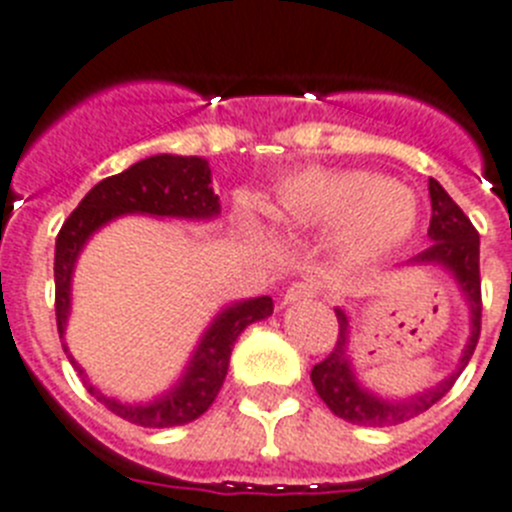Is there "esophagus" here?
I'll list each match as a JSON object with an SVG mask.
<instances>
[{
    "instance_id": "esophagus-1",
    "label": "esophagus",
    "mask_w": 512,
    "mask_h": 512,
    "mask_svg": "<svg viewBox=\"0 0 512 512\" xmlns=\"http://www.w3.org/2000/svg\"><path fill=\"white\" fill-rule=\"evenodd\" d=\"M317 296V286L314 283H293L286 293H283V304H296V301L314 299Z\"/></svg>"
}]
</instances>
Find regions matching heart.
Instances as JSON below:
<instances>
[{
    "label": "heart",
    "instance_id": "b5f03b06",
    "mask_svg": "<svg viewBox=\"0 0 512 512\" xmlns=\"http://www.w3.org/2000/svg\"><path fill=\"white\" fill-rule=\"evenodd\" d=\"M278 224L296 231H337L345 255L368 260L410 239L417 226L412 190L361 170H306L278 188Z\"/></svg>",
    "mask_w": 512,
    "mask_h": 512
}]
</instances>
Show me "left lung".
I'll return each instance as SVG.
<instances>
[{"label": "left lung", "instance_id": "1", "mask_svg": "<svg viewBox=\"0 0 512 512\" xmlns=\"http://www.w3.org/2000/svg\"><path fill=\"white\" fill-rule=\"evenodd\" d=\"M430 247L422 250L420 255L412 257L407 265H435L451 275L466 306H469V340L461 350L459 366L456 371L448 373L446 379L438 381L430 389H422L410 397H381L376 391L368 389L353 366V353H350V314L337 306V335L335 348L324 358L322 363L311 368V384L322 397V402L335 412L342 420L353 425H368V428H386V425H399L404 420H412L420 412L430 410L438 399L448 394L453 381L459 379L469 358L474 355L479 340V327H482V283H479V234L466 219V213L453 203L451 195L443 190L438 180L430 177Z\"/></svg>", "mask_w": 512, "mask_h": 512}]
</instances>
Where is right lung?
<instances>
[{"mask_svg": "<svg viewBox=\"0 0 512 512\" xmlns=\"http://www.w3.org/2000/svg\"><path fill=\"white\" fill-rule=\"evenodd\" d=\"M139 213L154 219H185L211 221L221 213L219 195L211 188V167L203 157H177V154H157L131 164L121 175L105 177L84 195L56 237V257H53V281H56V324L64 353L77 368L84 386L97 402L123 420L141 428H175L193 422L208 410L224 386L229 358L234 342L250 324L268 319L273 314V299L257 296L226 304L211 319L190 355L188 366L180 379L167 391L149 402H121L97 389L84 368L74 361L66 348V319L71 314V278L82 255L84 244L95 237L110 221Z\"/></svg>", "mask_w": 512, "mask_h": 512, "instance_id": "right-lung-1", "label": "right lung"}]
</instances>
